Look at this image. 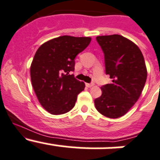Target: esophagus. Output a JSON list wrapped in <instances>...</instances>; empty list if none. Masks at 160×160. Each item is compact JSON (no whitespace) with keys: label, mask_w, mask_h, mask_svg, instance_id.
Masks as SVG:
<instances>
[{"label":"esophagus","mask_w":160,"mask_h":160,"mask_svg":"<svg viewBox=\"0 0 160 160\" xmlns=\"http://www.w3.org/2000/svg\"><path fill=\"white\" fill-rule=\"evenodd\" d=\"M85 85H86L88 88H90V87H92L93 85H94V84L93 83H85Z\"/></svg>","instance_id":"1"}]
</instances>
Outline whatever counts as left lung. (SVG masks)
<instances>
[{
	"instance_id": "8db88e82",
	"label": "left lung",
	"mask_w": 160,
	"mask_h": 160,
	"mask_svg": "<svg viewBox=\"0 0 160 160\" xmlns=\"http://www.w3.org/2000/svg\"><path fill=\"white\" fill-rule=\"evenodd\" d=\"M96 40L104 53L106 74L113 80L101 87L102 93L95 99V107L107 118H121L137 102L145 86L144 57L135 43L121 35L99 36Z\"/></svg>"
}]
</instances>
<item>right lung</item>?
Listing matches in <instances>:
<instances>
[{
	"instance_id": "right-lung-1",
	"label": "right lung",
	"mask_w": 160,
	"mask_h": 160,
	"mask_svg": "<svg viewBox=\"0 0 160 160\" xmlns=\"http://www.w3.org/2000/svg\"><path fill=\"white\" fill-rule=\"evenodd\" d=\"M90 37L62 36L39 47L30 67L32 85L37 99L53 115L70 111L85 83L69 72L75 70V58L91 42Z\"/></svg>"
}]
</instances>
